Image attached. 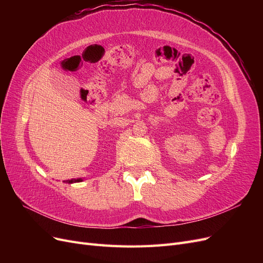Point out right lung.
<instances>
[{"instance_id": "right-lung-1", "label": "right lung", "mask_w": 263, "mask_h": 263, "mask_svg": "<svg viewBox=\"0 0 263 263\" xmlns=\"http://www.w3.org/2000/svg\"><path fill=\"white\" fill-rule=\"evenodd\" d=\"M82 179H72V180H67V183H76V182H81Z\"/></svg>"}]
</instances>
